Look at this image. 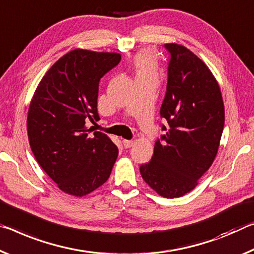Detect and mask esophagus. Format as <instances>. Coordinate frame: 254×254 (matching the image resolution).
Instances as JSON below:
<instances>
[{
  "label": "esophagus",
  "mask_w": 254,
  "mask_h": 254,
  "mask_svg": "<svg viewBox=\"0 0 254 254\" xmlns=\"http://www.w3.org/2000/svg\"><path fill=\"white\" fill-rule=\"evenodd\" d=\"M123 144H124L125 148H129V147H131V146H132V145H134V142H132V140L123 139Z\"/></svg>",
  "instance_id": "esophagus-1"
}]
</instances>
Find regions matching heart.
I'll use <instances>...</instances> for the list:
<instances>
[{"label":"heart","instance_id":"b5f03b06","mask_svg":"<svg viewBox=\"0 0 254 254\" xmlns=\"http://www.w3.org/2000/svg\"><path fill=\"white\" fill-rule=\"evenodd\" d=\"M134 64L136 67L137 77L139 76H156L157 63L155 57L151 52H142L137 54Z\"/></svg>","mask_w":254,"mask_h":254}]
</instances>
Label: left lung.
Returning <instances> with one entry per match:
<instances>
[{
  "mask_svg": "<svg viewBox=\"0 0 254 254\" xmlns=\"http://www.w3.org/2000/svg\"><path fill=\"white\" fill-rule=\"evenodd\" d=\"M168 84L160 115L164 135L151 161L139 168L144 181L165 198L188 193L210 168L223 134L221 89L206 64L181 45L166 44Z\"/></svg>",
  "mask_w": 254,
  "mask_h": 254,
  "instance_id": "8db88e82",
  "label": "left lung"
}]
</instances>
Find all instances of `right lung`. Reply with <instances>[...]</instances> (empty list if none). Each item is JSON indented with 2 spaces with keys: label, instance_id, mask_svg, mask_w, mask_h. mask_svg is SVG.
I'll return each mask as SVG.
<instances>
[{
  "label": "right lung",
  "instance_id": "add662e5",
  "mask_svg": "<svg viewBox=\"0 0 254 254\" xmlns=\"http://www.w3.org/2000/svg\"><path fill=\"white\" fill-rule=\"evenodd\" d=\"M120 60L116 53L75 49L48 69L33 94L27 119L31 151L68 194L82 197L102 186L118 156L109 137L85 124L99 119V82Z\"/></svg>",
  "mask_w": 254,
  "mask_h": 254
}]
</instances>
